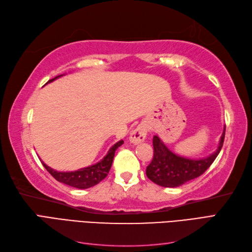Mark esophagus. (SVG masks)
Returning a JSON list of instances; mask_svg holds the SVG:
<instances>
[{
    "label": "esophagus",
    "mask_w": 252,
    "mask_h": 252,
    "mask_svg": "<svg viewBox=\"0 0 252 252\" xmlns=\"http://www.w3.org/2000/svg\"><path fill=\"white\" fill-rule=\"evenodd\" d=\"M146 134H147L146 126L141 124L131 131L130 138H129V140H130V142L134 145L140 144V143L144 142L145 139H146Z\"/></svg>",
    "instance_id": "obj_1"
}]
</instances>
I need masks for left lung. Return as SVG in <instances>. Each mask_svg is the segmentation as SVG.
Here are the masks:
<instances>
[{
  "mask_svg": "<svg viewBox=\"0 0 252 252\" xmlns=\"http://www.w3.org/2000/svg\"><path fill=\"white\" fill-rule=\"evenodd\" d=\"M225 130L226 127L220 136L218 149L209 157L200 159H192L173 154L158 135H155L152 140L154 158L146 168L148 179L159 186L173 188L200 177L209 168L222 149Z\"/></svg>",
  "mask_w": 252,
  "mask_h": 252,
  "instance_id": "obj_1",
  "label": "left lung"
}]
</instances>
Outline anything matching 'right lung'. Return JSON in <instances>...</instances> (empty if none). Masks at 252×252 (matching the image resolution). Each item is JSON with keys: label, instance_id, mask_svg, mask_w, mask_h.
Masks as SVG:
<instances>
[{"label": "right lung", "instance_id": "add662e5", "mask_svg": "<svg viewBox=\"0 0 252 252\" xmlns=\"http://www.w3.org/2000/svg\"><path fill=\"white\" fill-rule=\"evenodd\" d=\"M63 74L58 75L55 79H51L48 82L55 81L56 79L62 77ZM124 143L123 140L119 141L116 143L113 146L109 149L108 154L104 157L102 161L97 162L94 165H91L86 167V168H82L75 171H69V172H62V171H57L55 169L50 168L49 166H47L43 161L42 164L43 166L46 168V170L55 178L57 181L64 183L66 185H69L74 188H79V189H87L93 187L96 184H98L102 180H104L110 170V167L112 165L113 161V157H114V152L121 146L122 144Z\"/></svg>", "mask_w": 252, "mask_h": 252}]
</instances>
